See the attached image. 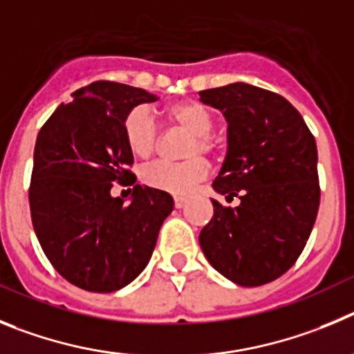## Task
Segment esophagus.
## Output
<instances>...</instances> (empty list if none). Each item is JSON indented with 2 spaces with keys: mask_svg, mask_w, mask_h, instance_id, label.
Returning a JSON list of instances; mask_svg holds the SVG:
<instances>
[{
  "mask_svg": "<svg viewBox=\"0 0 354 354\" xmlns=\"http://www.w3.org/2000/svg\"><path fill=\"white\" fill-rule=\"evenodd\" d=\"M185 205H187V199H185V197H174V206H176V208H183Z\"/></svg>",
  "mask_w": 354,
  "mask_h": 354,
  "instance_id": "34e87169",
  "label": "esophagus"
}]
</instances>
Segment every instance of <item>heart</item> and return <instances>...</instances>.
<instances>
[{
  "label": "heart",
  "mask_w": 354,
  "mask_h": 354,
  "mask_svg": "<svg viewBox=\"0 0 354 354\" xmlns=\"http://www.w3.org/2000/svg\"><path fill=\"white\" fill-rule=\"evenodd\" d=\"M164 118L169 125L189 133L181 148V155L187 160L151 162L141 169V180L151 189L185 196L208 174V164L199 155L213 157L221 148L212 132L215 116L201 102L181 100L165 107ZM123 138L136 157L148 158L155 153L160 141V127L148 107L138 106L129 111L123 120Z\"/></svg>",
  "instance_id": "b5f03b06"
}]
</instances>
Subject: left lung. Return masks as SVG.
<instances>
[{"instance_id":"1","label":"left lung","mask_w":354,"mask_h":354,"mask_svg":"<svg viewBox=\"0 0 354 354\" xmlns=\"http://www.w3.org/2000/svg\"><path fill=\"white\" fill-rule=\"evenodd\" d=\"M227 120V157L199 243L213 268L243 288L284 275L305 248L319 209L317 146L282 95L245 82L199 91Z\"/></svg>"}]
</instances>
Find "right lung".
<instances>
[{
  "label": "right lung",
  "instance_id": "right-lung-1",
  "mask_svg": "<svg viewBox=\"0 0 354 354\" xmlns=\"http://www.w3.org/2000/svg\"><path fill=\"white\" fill-rule=\"evenodd\" d=\"M153 100L141 88L91 82L59 104L38 132L28 196L33 229L54 270L86 291L130 284L146 268L162 222L173 212V197L151 187L130 189L129 205L111 196L113 183L133 176L123 120Z\"/></svg>",
  "mask_w": 354,
  "mask_h": 354
}]
</instances>
